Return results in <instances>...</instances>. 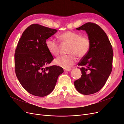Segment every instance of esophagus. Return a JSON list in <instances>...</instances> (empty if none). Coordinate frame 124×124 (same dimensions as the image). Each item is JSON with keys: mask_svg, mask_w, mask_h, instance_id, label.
<instances>
[{"mask_svg": "<svg viewBox=\"0 0 124 124\" xmlns=\"http://www.w3.org/2000/svg\"><path fill=\"white\" fill-rule=\"evenodd\" d=\"M71 69H66L64 70V71H71Z\"/></svg>", "mask_w": 124, "mask_h": 124, "instance_id": "1", "label": "esophagus"}]
</instances>
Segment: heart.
<instances>
[{
	"mask_svg": "<svg viewBox=\"0 0 124 124\" xmlns=\"http://www.w3.org/2000/svg\"><path fill=\"white\" fill-rule=\"evenodd\" d=\"M63 43L70 44L67 55H62L56 58L55 62L57 65L65 69H69L77 61V56L83 57L87 54L91 46V40L86 35H81L73 31H67L59 36ZM46 46L50 53L55 56L60 53L58 41L53 38H49L46 41Z\"/></svg>",
	"mask_w": 124,
	"mask_h": 124,
	"instance_id": "b5f03b06",
	"label": "heart"
}]
</instances>
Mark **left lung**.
<instances>
[{
  "instance_id": "8db88e82",
  "label": "left lung",
  "mask_w": 124,
  "mask_h": 124,
  "mask_svg": "<svg viewBox=\"0 0 124 124\" xmlns=\"http://www.w3.org/2000/svg\"><path fill=\"white\" fill-rule=\"evenodd\" d=\"M77 29L86 31L91 46L78 63L82 67V75L74 84L82 94L91 95L99 91L106 84L112 70L113 51L107 34L99 25L88 22Z\"/></svg>"
}]
</instances>
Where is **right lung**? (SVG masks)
<instances>
[{
    "mask_svg": "<svg viewBox=\"0 0 124 124\" xmlns=\"http://www.w3.org/2000/svg\"><path fill=\"white\" fill-rule=\"evenodd\" d=\"M57 31L33 24L25 30L18 41L14 54L15 71L22 86L31 95L50 94L63 72L59 66H46L54 58L47 50L46 41Z\"/></svg>",
    "mask_w": 124,
    "mask_h": 124,
    "instance_id": "right-lung-1",
    "label": "right lung"
}]
</instances>
